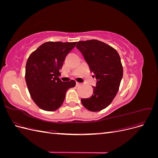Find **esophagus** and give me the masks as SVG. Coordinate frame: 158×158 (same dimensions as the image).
I'll list each match as a JSON object with an SVG mask.
<instances>
[{
  "label": "esophagus",
  "mask_w": 158,
  "mask_h": 158,
  "mask_svg": "<svg viewBox=\"0 0 158 158\" xmlns=\"http://www.w3.org/2000/svg\"><path fill=\"white\" fill-rule=\"evenodd\" d=\"M81 85V84L80 83H79V82H76V85H77V86H79V85Z\"/></svg>",
  "instance_id": "34e87169"
}]
</instances>
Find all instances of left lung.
I'll return each mask as SVG.
<instances>
[{
    "label": "left lung",
    "mask_w": 158,
    "mask_h": 158,
    "mask_svg": "<svg viewBox=\"0 0 158 158\" xmlns=\"http://www.w3.org/2000/svg\"><path fill=\"white\" fill-rule=\"evenodd\" d=\"M95 74L94 94L81 102L90 111H99L109 106L118 92L123 76L120 56L112 47L96 40L80 41L76 45Z\"/></svg>",
    "instance_id": "obj_1"
}]
</instances>
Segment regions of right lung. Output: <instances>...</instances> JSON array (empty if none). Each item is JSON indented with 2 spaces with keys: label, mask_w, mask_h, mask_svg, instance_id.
Listing matches in <instances>:
<instances>
[{
  "label": "right lung",
  "mask_w": 158,
  "mask_h": 158,
  "mask_svg": "<svg viewBox=\"0 0 158 158\" xmlns=\"http://www.w3.org/2000/svg\"><path fill=\"white\" fill-rule=\"evenodd\" d=\"M76 42L48 41L40 45L28 58L25 79L30 94L37 106L47 111H54L63 105L66 92L76 82H62L59 70Z\"/></svg>",
  "instance_id": "1"
}]
</instances>
